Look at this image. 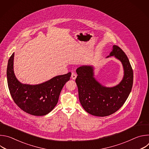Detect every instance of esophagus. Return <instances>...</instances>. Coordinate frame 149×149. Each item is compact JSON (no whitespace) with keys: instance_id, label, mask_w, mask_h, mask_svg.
<instances>
[{"instance_id":"obj_1","label":"esophagus","mask_w":149,"mask_h":149,"mask_svg":"<svg viewBox=\"0 0 149 149\" xmlns=\"http://www.w3.org/2000/svg\"><path fill=\"white\" fill-rule=\"evenodd\" d=\"M71 78L72 79H75L76 78H77V75L75 72H72V74H71Z\"/></svg>"}]
</instances>
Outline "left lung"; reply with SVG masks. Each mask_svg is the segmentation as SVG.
Wrapping results in <instances>:
<instances>
[{
	"label": "left lung",
	"mask_w": 149,
	"mask_h": 149,
	"mask_svg": "<svg viewBox=\"0 0 149 149\" xmlns=\"http://www.w3.org/2000/svg\"><path fill=\"white\" fill-rule=\"evenodd\" d=\"M119 59L124 68V77L119 84L113 87H106L94 77V68L82 65L76 70L75 79L79 100L88 113L98 117L110 116L118 110L128 98L133 87V71L129 60L124 51L114 45L109 56Z\"/></svg>",
	"instance_id": "8db88e82"
}]
</instances>
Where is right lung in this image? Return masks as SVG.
<instances>
[{"label":"right lung","mask_w":149,"mask_h":149,"mask_svg":"<svg viewBox=\"0 0 149 149\" xmlns=\"http://www.w3.org/2000/svg\"><path fill=\"white\" fill-rule=\"evenodd\" d=\"M13 59L14 53L8 61L6 74L9 90L14 102L29 114L42 116L48 114L56 105L61 91L70 80L71 73L56 76L40 84H23L14 74Z\"/></svg>","instance_id":"1"}]
</instances>
